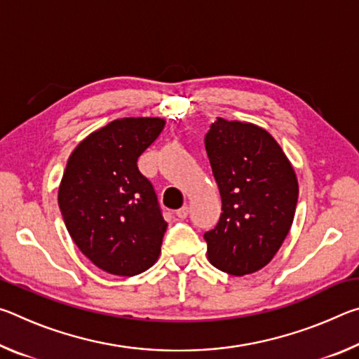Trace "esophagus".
Returning a JSON list of instances; mask_svg holds the SVG:
<instances>
[{
    "label": "esophagus",
    "instance_id": "34e87169",
    "mask_svg": "<svg viewBox=\"0 0 359 359\" xmlns=\"http://www.w3.org/2000/svg\"><path fill=\"white\" fill-rule=\"evenodd\" d=\"M175 214H177V217L184 220V218H187L188 214H190V208H188V205H184V208H180L177 212H175Z\"/></svg>",
    "mask_w": 359,
    "mask_h": 359
}]
</instances>
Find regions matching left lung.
Instances as JSON below:
<instances>
[{
  "label": "left lung",
  "instance_id": "1",
  "mask_svg": "<svg viewBox=\"0 0 359 359\" xmlns=\"http://www.w3.org/2000/svg\"><path fill=\"white\" fill-rule=\"evenodd\" d=\"M204 144L223 210L204 233L208 259L231 276L252 274L290 233L299 194L294 169L276 139L247 121L217 117Z\"/></svg>",
  "mask_w": 359,
  "mask_h": 359
}]
</instances>
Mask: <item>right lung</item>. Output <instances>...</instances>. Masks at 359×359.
Returning a JSON list of instances; mask_svg holds the SVG:
<instances>
[{"label":"right lung","mask_w":359,"mask_h":359,"mask_svg":"<svg viewBox=\"0 0 359 359\" xmlns=\"http://www.w3.org/2000/svg\"><path fill=\"white\" fill-rule=\"evenodd\" d=\"M165 123L158 117L111 121L77 145L60 182L66 229L79 250L109 274L137 276L160 257L168 223L137 158Z\"/></svg>","instance_id":"1"}]
</instances>
